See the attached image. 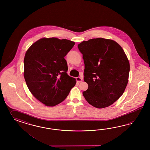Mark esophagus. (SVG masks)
<instances>
[{"instance_id": "1", "label": "esophagus", "mask_w": 150, "mask_h": 150, "mask_svg": "<svg viewBox=\"0 0 150 150\" xmlns=\"http://www.w3.org/2000/svg\"><path fill=\"white\" fill-rule=\"evenodd\" d=\"M76 81L78 82H81L82 81V79L80 77H76Z\"/></svg>"}]
</instances>
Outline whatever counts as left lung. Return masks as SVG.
<instances>
[{
  "label": "left lung",
  "mask_w": 150,
  "mask_h": 150,
  "mask_svg": "<svg viewBox=\"0 0 150 150\" xmlns=\"http://www.w3.org/2000/svg\"><path fill=\"white\" fill-rule=\"evenodd\" d=\"M85 64L82 92L89 104L98 108L112 105L123 95L128 82L130 64L123 48L116 42L102 38L78 45Z\"/></svg>",
  "instance_id": "obj_1"
}]
</instances>
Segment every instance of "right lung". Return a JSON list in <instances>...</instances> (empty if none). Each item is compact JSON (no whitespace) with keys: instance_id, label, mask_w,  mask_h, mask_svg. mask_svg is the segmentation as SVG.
Segmentation results:
<instances>
[{"instance_id":"right-lung-1","label":"right lung","mask_w":150,"mask_h":150,"mask_svg":"<svg viewBox=\"0 0 150 150\" xmlns=\"http://www.w3.org/2000/svg\"><path fill=\"white\" fill-rule=\"evenodd\" d=\"M75 42L66 39L43 38L27 50L24 58V78L35 97L53 107L65 100L76 84L67 74L65 56Z\"/></svg>"}]
</instances>
